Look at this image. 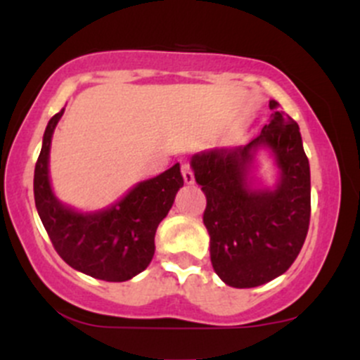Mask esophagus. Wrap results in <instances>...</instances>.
<instances>
[{
	"mask_svg": "<svg viewBox=\"0 0 360 360\" xmlns=\"http://www.w3.org/2000/svg\"><path fill=\"white\" fill-rule=\"evenodd\" d=\"M181 174H183V179H184V183H186V184H193L195 183L193 170H191L190 165L181 167Z\"/></svg>",
	"mask_w": 360,
	"mask_h": 360,
	"instance_id": "1",
	"label": "esophagus"
}]
</instances>
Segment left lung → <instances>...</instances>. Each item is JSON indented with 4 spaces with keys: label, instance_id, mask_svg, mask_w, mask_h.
Returning <instances> with one entry per match:
<instances>
[{
    "label": "left lung",
    "instance_id": "left-lung-1",
    "mask_svg": "<svg viewBox=\"0 0 360 360\" xmlns=\"http://www.w3.org/2000/svg\"><path fill=\"white\" fill-rule=\"evenodd\" d=\"M270 123L249 144L191 158L207 198L203 224L212 268L238 289L257 288L289 270L310 224V165L300 127L277 101H270ZM261 147L274 153L281 170L274 191L250 186V167Z\"/></svg>",
    "mask_w": 360,
    "mask_h": 360
}]
</instances>
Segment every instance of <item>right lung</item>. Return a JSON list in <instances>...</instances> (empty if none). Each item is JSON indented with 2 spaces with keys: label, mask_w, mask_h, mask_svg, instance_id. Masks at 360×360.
Returning <instances> with one entry per match:
<instances>
[{
  "label": "right lung",
  "mask_w": 360,
  "mask_h": 360,
  "mask_svg": "<svg viewBox=\"0 0 360 360\" xmlns=\"http://www.w3.org/2000/svg\"><path fill=\"white\" fill-rule=\"evenodd\" d=\"M50 118L34 167V202L57 254L75 270L106 282H125L146 270L155 254V233L184 184L179 163L136 184L115 205L78 212L57 200L50 186L49 157L56 125Z\"/></svg>",
  "instance_id": "1"
}]
</instances>
